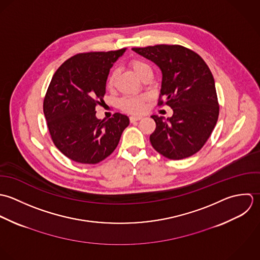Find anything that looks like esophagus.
I'll list each match as a JSON object with an SVG mask.
<instances>
[{
	"label": "esophagus",
	"mask_w": 260,
	"mask_h": 260,
	"mask_svg": "<svg viewBox=\"0 0 260 260\" xmlns=\"http://www.w3.org/2000/svg\"><path fill=\"white\" fill-rule=\"evenodd\" d=\"M140 119H142V116H136V115H134V116H131V117H129V121H131V122H136V121H138V120H140Z\"/></svg>",
	"instance_id": "esophagus-1"
}]
</instances>
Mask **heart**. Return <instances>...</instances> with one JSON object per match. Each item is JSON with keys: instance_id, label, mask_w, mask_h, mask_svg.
Masks as SVG:
<instances>
[{"instance_id": "obj_1", "label": "heart", "mask_w": 260, "mask_h": 260, "mask_svg": "<svg viewBox=\"0 0 260 260\" xmlns=\"http://www.w3.org/2000/svg\"><path fill=\"white\" fill-rule=\"evenodd\" d=\"M129 66L133 68V70L142 78L145 74L152 72L151 66L141 60V59H133L129 61ZM116 77V70L110 71L106 78V87L108 89H111L114 85ZM148 101L147 94H138V95H125L121 98L118 102V105L120 109H122L125 112L132 113V114H138L144 111L145 104Z\"/></svg>"}]
</instances>
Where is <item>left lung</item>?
Returning <instances> with one entry per match:
<instances>
[{
	"instance_id": "left-lung-1",
	"label": "left lung",
	"mask_w": 260,
	"mask_h": 260,
	"mask_svg": "<svg viewBox=\"0 0 260 260\" xmlns=\"http://www.w3.org/2000/svg\"><path fill=\"white\" fill-rule=\"evenodd\" d=\"M133 50L159 67L162 80L157 104H167L174 111L167 120L152 115L156 122V129L150 136L153 148L170 159H182L198 153L211 136L219 115L215 82L206 62L181 45L160 44Z\"/></svg>"
}]
</instances>
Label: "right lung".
Wrapping results in <instances>:
<instances>
[{"label": "right lung", "mask_w": 260, "mask_h": 260, "mask_svg": "<svg viewBox=\"0 0 260 260\" xmlns=\"http://www.w3.org/2000/svg\"><path fill=\"white\" fill-rule=\"evenodd\" d=\"M124 51L78 53L53 75L43 111L54 145L74 161L93 165L104 160L129 124L128 117L119 112L108 119L95 116V106L104 102L109 69Z\"/></svg>", "instance_id": "1"}]
</instances>
